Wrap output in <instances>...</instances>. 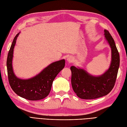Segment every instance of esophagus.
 Here are the masks:
<instances>
[{"mask_svg": "<svg viewBox=\"0 0 127 127\" xmlns=\"http://www.w3.org/2000/svg\"><path fill=\"white\" fill-rule=\"evenodd\" d=\"M67 60L68 61V63H71L73 61V58L71 56H69L67 58Z\"/></svg>", "mask_w": 127, "mask_h": 127, "instance_id": "34e87169", "label": "esophagus"}]
</instances>
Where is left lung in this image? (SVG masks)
Masks as SVG:
<instances>
[{"instance_id":"1","label":"left lung","mask_w":127,"mask_h":127,"mask_svg":"<svg viewBox=\"0 0 127 127\" xmlns=\"http://www.w3.org/2000/svg\"><path fill=\"white\" fill-rule=\"evenodd\" d=\"M104 34L111 48L110 67L102 75L94 76L85 70L71 66V85L79 98L94 99L108 95L115 86L120 64V56L113 38L107 30Z\"/></svg>"}]
</instances>
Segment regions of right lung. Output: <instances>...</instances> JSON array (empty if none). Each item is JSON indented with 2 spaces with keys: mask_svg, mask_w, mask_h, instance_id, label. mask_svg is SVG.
<instances>
[{
  "mask_svg": "<svg viewBox=\"0 0 127 127\" xmlns=\"http://www.w3.org/2000/svg\"><path fill=\"white\" fill-rule=\"evenodd\" d=\"M19 34V33H17L15 37L8 54L7 68L9 82L13 91L20 97L32 101L42 99L49 95L54 80L64 67L65 60L63 59L51 64L32 78L21 79L17 78L13 71L12 61Z\"/></svg>",
  "mask_w": 127,
  "mask_h": 127,
  "instance_id": "add662e5",
  "label": "right lung"
}]
</instances>
